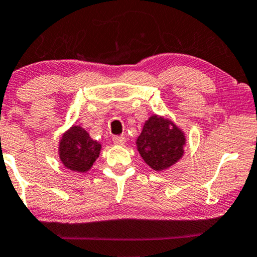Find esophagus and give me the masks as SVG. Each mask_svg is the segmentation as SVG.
I'll return each instance as SVG.
<instances>
[{
    "instance_id": "esophagus-1",
    "label": "esophagus",
    "mask_w": 257,
    "mask_h": 257,
    "mask_svg": "<svg viewBox=\"0 0 257 257\" xmlns=\"http://www.w3.org/2000/svg\"><path fill=\"white\" fill-rule=\"evenodd\" d=\"M112 141H113V144H115V145L123 146L125 144V138H124V136H113Z\"/></svg>"
}]
</instances>
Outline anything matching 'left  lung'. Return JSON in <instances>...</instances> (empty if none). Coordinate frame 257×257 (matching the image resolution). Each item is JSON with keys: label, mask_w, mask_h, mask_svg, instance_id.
<instances>
[{"label": "left lung", "mask_w": 257, "mask_h": 257, "mask_svg": "<svg viewBox=\"0 0 257 257\" xmlns=\"http://www.w3.org/2000/svg\"><path fill=\"white\" fill-rule=\"evenodd\" d=\"M136 149L152 170L166 171L184 157L185 132L174 121L162 115H152L136 139Z\"/></svg>", "instance_id": "1"}]
</instances>
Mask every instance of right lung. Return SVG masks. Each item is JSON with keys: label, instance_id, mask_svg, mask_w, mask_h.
Listing matches in <instances>:
<instances>
[{"label": "right lung", "instance_id": "right-lung-1", "mask_svg": "<svg viewBox=\"0 0 257 257\" xmlns=\"http://www.w3.org/2000/svg\"><path fill=\"white\" fill-rule=\"evenodd\" d=\"M102 144L91 139L89 133L78 124H72L60 136L58 144L59 160L67 170L86 173L99 158Z\"/></svg>", "mask_w": 257, "mask_h": 257}]
</instances>
